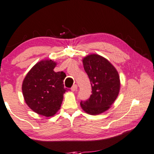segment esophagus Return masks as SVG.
<instances>
[{
  "label": "esophagus",
  "instance_id": "34e87169",
  "mask_svg": "<svg viewBox=\"0 0 154 154\" xmlns=\"http://www.w3.org/2000/svg\"><path fill=\"white\" fill-rule=\"evenodd\" d=\"M71 90H72L73 92L77 91V84H74V85L72 86V88H71Z\"/></svg>",
  "mask_w": 154,
  "mask_h": 154
}]
</instances>
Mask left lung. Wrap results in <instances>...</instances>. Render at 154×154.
Instances as JSON below:
<instances>
[{"mask_svg":"<svg viewBox=\"0 0 154 154\" xmlns=\"http://www.w3.org/2000/svg\"><path fill=\"white\" fill-rule=\"evenodd\" d=\"M82 62L91 81L92 94L87 100L80 102V105L86 113L98 115L109 109L118 97L119 75L107 58L98 54L87 55Z\"/></svg>","mask_w":154,"mask_h":154,"instance_id":"obj_1","label":"left lung"}]
</instances>
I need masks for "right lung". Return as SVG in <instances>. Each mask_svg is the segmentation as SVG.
<instances>
[{"instance_id": "right-lung-1", "label": "right lung", "mask_w": 154, "mask_h": 154, "mask_svg": "<svg viewBox=\"0 0 154 154\" xmlns=\"http://www.w3.org/2000/svg\"><path fill=\"white\" fill-rule=\"evenodd\" d=\"M56 66L51 59L40 60L29 71L22 83L26 103L35 113L46 117L60 109L66 91L63 85L66 75L54 72Z\"/></svg>"}]
</instances>
